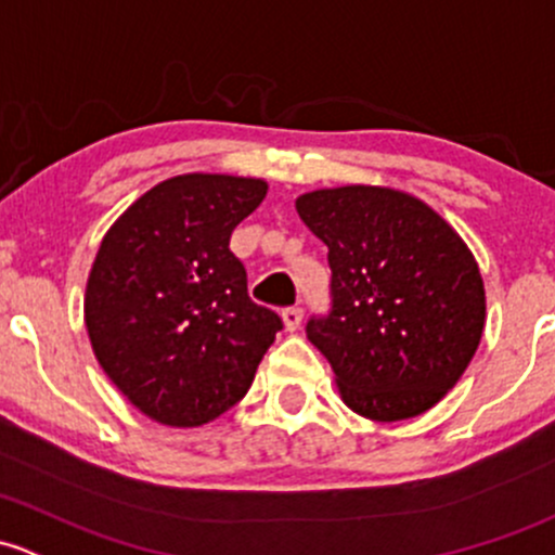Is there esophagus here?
<instances>
[{
  "label": "esophagus",
  "mask_w": 555,
  "mask_h": 555,
  "mask_svg": "<svg viewBox=\"0 0 555 555\" xmlns=\"http://www.w3.org/2000/svg\"><path fill=\"white\" fill-rule=\"evenodd\" d=\"M282 319H284V330L297 332V330H300V322H302V308H297V306L284 308Z\"/></svg>",
  "instance_id": "esophagus-1"
}]
</instances>
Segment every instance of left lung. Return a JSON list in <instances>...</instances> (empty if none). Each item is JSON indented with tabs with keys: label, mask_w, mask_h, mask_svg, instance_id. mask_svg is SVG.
Wrapping results in <instances>:
<instances>
[{
	"label": "left lung",
	"mask_w": 555,
	"mask_h": 555,
	"mask_svg": "<svg viewBox=\"0 0 555 555\" xmlns=\"http://www.w3.org/2000/svg\"><path fill=\"white\" fill-rule=\"evenodd\" d=\"M326 244L332 311L306 335L356 415L396 423L428 412L468 370L487 319L478 262L436 209L385 185L295 199Z\"/></svg>",
	"instance_id": "1"
}]
</instances>
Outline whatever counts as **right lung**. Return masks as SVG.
Masks as SVG:
<instances>
[{"mask_svg": "<svg viewBox=\"0 0 555 555\" xmlns=\"http://www.w3.org/2000/svg\"><path fill=\"white\" fill-rule=\"evenodd\" d=\"M268 183L189 172L162 180L116 218L85 289L92 353L145 417L196 428L249 390L282 319L249 300L231 233Z\"/></svg>", "mask_w": 555, "mask_h": 555, "instance_id": "obj_1", "label": "right lung"}]
</instances>
